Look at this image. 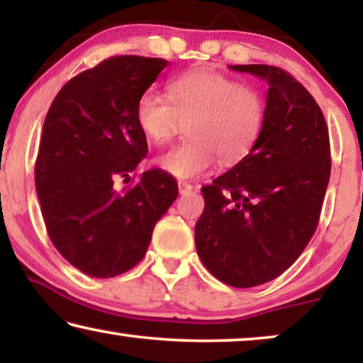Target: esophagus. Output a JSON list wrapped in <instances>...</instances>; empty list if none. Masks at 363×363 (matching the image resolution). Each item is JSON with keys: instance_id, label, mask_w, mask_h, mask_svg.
<instances>
[{"instance_id": "obj_1", "label": "esophagus", "mask_w": 363, "mask_h": 363, "mask_svg": "<svg viewBox=\"0 0 363 363\" xmlns=\"http://www.w3.org/2000/svg\"><path fill=\"white\" fill-rule=\"evenodd\" d=\"M193 190H195V186H193L190 182H186V180H178V191H180L182 195H185V193L193 191Z\"/></svg>"}]
</instances>
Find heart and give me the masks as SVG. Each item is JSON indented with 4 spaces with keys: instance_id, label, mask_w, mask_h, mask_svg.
<instances>
[{
    "instance_id": "b5f03b06",
    "label": "heart",
    "mask_w": 363,
    "mask_h": 363,
    "mask_svg": "<svg viewBox=\"0 0 363 363\" xmlns=\"http://www.w3.org/2000/svg\"><path fill=\"white\" fill-rule=\"evenodd\" d=\"M266 116L261 89L211 69L183 72L167 84V99L147 91L135 104L137 125L155 145L167 143L186 122V140L157 160L177 178L201 175L218 157L225 165L242 160L259 140Z\"/></svg>"
}]
</instances>
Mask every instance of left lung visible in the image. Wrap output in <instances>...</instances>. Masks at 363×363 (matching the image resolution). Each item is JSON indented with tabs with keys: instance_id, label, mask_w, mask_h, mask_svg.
Masks as SVG:
<instances>
[{
	"instance_id": "8db88e82",
	"label": "left lung",
	"mask_w": 363,
	"mask_h": 363,
	"mask_svg": "<svg viewBox=\"0 0 363 363\" xmlns=\"http://www.w3.org/2000/svg\"><path fill=\"white\" fill-rule=\"evenodd\" d=\"M267 82V116L252 150L201 188L198 256L216 279L255 287L281 276L309 245L330 178L324 113L284 69L231 66Z\"/></svg>"
}]
</instances>
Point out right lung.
<instances>
[{
  "instance_id": "obj_1",
  "label": "right lung",
  "mask_w": 363,
  "mask_h": 363,
  "mask_svg": "<svg viewBox=\"0 0 363 363\" xmlns=\"http://www.w3.org/2000/svg\"><path fill=\"white\" fill-rule=\"evenodd\" d=\"M167 64L104 59L64 84L48 111L34 165L44 225L64 259L87 276L106 279L138 264L178 196L177 180L160 168L116 188L147 155L135 104Z\"/></svg>"
}]
</instances>
